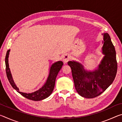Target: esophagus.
<instances>
[{"label":"esophagus","mask_w":122,"mask_h":122,"mask_svg":"<svg viewBox=\"0 0 122 122\" xmlns=\"http://www.w3.org/2000/svg\"><path fill=\"white\" fill-rule=\"evenodd\" d=\"M70 59V56L69 55L67 54H64L62 56V60L65 63H67L68 61Z\"/></svg>","instance_id":"34e87169"}]
</instances>
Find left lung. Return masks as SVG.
<instances>
[{
    "mask_svg": "<svg viewBox=\"0 0 122 122\" xmlns=\"http://www.w3.org/2000/svg\"><path fill=\"white\" fill-rule=\"evenodd\" d=\"M102 35L104 56L94 71L85 69L81 63L76 61L68 62L71 69L76 90L80 96L85 98H94L103 93L112 84L116 75L117 63L115 47L108 33Z\"/></svg>",
    "mask_w": 122,
    "mask_h": 122,
    "instance_id": "left-lung-1",
    "label": "left lung"
}]
</instances>
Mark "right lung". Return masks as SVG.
<instances>
[{"instance_id": "add662e5", "label": "right lung", "mask_w": 122, "mask_h": 122, "mask_svg": "<svg viewBox=\"0 0 122 122\" xmlns=\"http://www.w3.org/2000/svg\"><path fill=\"white\" fill-rule=\"evenodd\" d=\"M10 49L7 51L6 55L5 57V65H6V72L8 80L10 84L14 89L16 90L19 93L23 96L25 97L29 100L32 101H41L51 95L52 93L55 86V80L56 76L58 74L59 71H60L62 66H63V63L61 61L55 62L51 65L49 69V74L45 84L38 90L36 92H31V93H25V92H20L19 88L17 87L14 82L12 77V74L9 68V57L10 54Z\"/></svg>"}]
</instances>
